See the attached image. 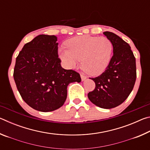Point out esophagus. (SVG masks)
<instances>
[{"instance_id":"1","label":"esophagus","mask_w":150,"mask_h":150,"mask_svg":"<svg viewBox=\"0 0 150 150\" xmlns=\"http://www.w3.org/2000/svg\"><path fill=\"white\" fill-rule=\"evenodd\" d=\"M81 80H82V81H84L86 79H87L86 76L83 75V74H81Z\"/></svg>"}]
</instances>
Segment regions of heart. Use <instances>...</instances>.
I'll return each instance as SVG.
<instances>
[{
  "label": "heart",
  "mask_w": 150,
  "mask_h": 150,
  "mask_svg": "<svg viewBox=\"0 0 150 150\" xmlns=\"http://www.w3.org/2000/svg\"><path fill=\"white\" fill-rule=\"evenodd\" d=\"M67 47H60L59 56L66 67L73 69L82 60V67L88 74L98 75L108 67L113 45L106 37L82 35L66 42Z\"/></svg>",
  "instance_id": "b5f03b06"
}]
</instances>
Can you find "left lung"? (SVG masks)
Here are the masks:
<instances>
[{
    "mask_svg": "<svg viewBox=\"0 0 150 150\" xmlns=\"http://www.w3.org/2000/svg\"><path fill=\"white\" fill-rule=\"evenodd\" d=\"M113 45V56L100 76L91 79L95 90L88 93L91 102L98 107L110 109L125 100L132 91L136 79V59L128 43L110 32H103Z\"/></svg>",
    "mask_w": 150,
    "mask_h": 150,
    "instance_id": "left-lung-1",
    "label": "left lung"
}]
</instances>
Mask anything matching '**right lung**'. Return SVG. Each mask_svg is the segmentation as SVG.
<instances>
[{
    "mask_svg": "<svg viewBox=\"0 0 150 150\" xmlns=\"http://www.w3.org/2000/svg\"><path fill=\"white\" fill-rule=\"evenodd\" d=\"M57 38L42 34L24 45L16 57L14 79L22 99L40 112L57 110L67 98V86L80 75L63 69L58 58Z\"/></svg>",
    "mask_w": 150,
    "mask_h": 150,
    "instance_id": "1",
    "label": "right lung"
}]
</instances>
